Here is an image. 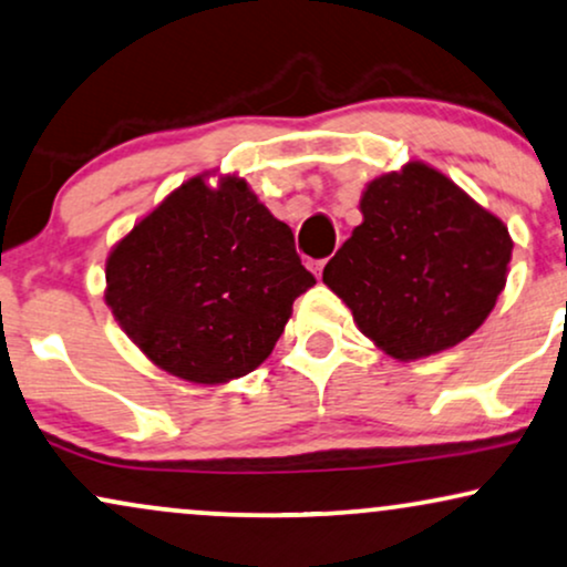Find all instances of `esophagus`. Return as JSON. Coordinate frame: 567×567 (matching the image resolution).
<instances>
[{
  "mask_svg": "<svg viewBox=\"0 0 567 567\" xmlns=\"http://www.w3.org/2000/svg\"><path fill=\"white\" fill-rule=\"evenodd\" d=\"M324 267H327V259L324 261H317L313 264V271H317V277L321 279V275H324Z\"/></svg>",
  "mask_w": 567,
  "mask_h": 567,
  "instance_id": "34e87169",
  "label": "esophagus"
}]
</instances>
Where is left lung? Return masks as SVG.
Wrapping results in <instances>:
<instances>
[{
    "label": "left lung",
    "mask_w": 567,
    "mask_h": 567,
    "mask_svg": "<svg viewBox=\"0 0 567 567\" xmlns=\"http://www.w3.org/2000/svg\"><path fill=\"white\" fill-rule=\"evenodd\" d=\"M361 214L324 285L386 355L415 361L484 324L513 254L503 219L424 162L371 181Z\"/></svg>",
    "instance_id": "obj_1"
}]
</instances>
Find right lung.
Returning <instances> with one entry per match:
<instances>
[{
	"label": "right lung",
	"mask_w": 567,
	"mask_h": 567,
	"mask_svg": "<svg viewBox=\"0 0 567 567\" xmlns=\"http://www.w3.org/2000/svg\"><path fill=\"white\" fill-rule=\"evenodd\" d=\"M317 285L292 230L240 177H190L106 259V306L156 367L225 384L267 361L292 300Z\"/></svg>",
	"instance_id": "right-lung-1"
}]
</instances>
